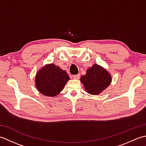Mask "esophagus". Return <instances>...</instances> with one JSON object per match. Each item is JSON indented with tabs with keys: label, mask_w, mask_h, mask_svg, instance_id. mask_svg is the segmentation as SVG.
<instances>
[{
	"label": "esophagus",
	"mask_w": 146,
	"mask_h": 146,
	"mask_svg": "<svg viewBox=\"0 0 146 146\" xmlns=\"http://www.w3.org/2000/svg\"><path fill=\"white\" fill-rule=\"evenodd\" d=\"M80 75L78 74V75H73V78H75V79H79L80 78Z\"/></svg>",
	"instance_id": "34e87169"
}]
</instances>
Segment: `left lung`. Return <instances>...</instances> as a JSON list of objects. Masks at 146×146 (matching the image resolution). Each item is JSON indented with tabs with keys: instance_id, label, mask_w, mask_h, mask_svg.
Masks as SVG:
<instances>
[{
	"instance_id": "8db88e82",
	"label": "left lung",
	"mask_w": 146,
	"mask_h": 146,
	"mask_svg": "<svg viewBox=\"0 0 146 146\" xmlns=\"http://www.w3.org/2000/svg\"><path fill=\"white\" fill-rule=\"evenodd\" d=\"M80 81L88 94L97 95L110 85L111 77L105 68L95 64L86 70L85 75L81 76Z\"/></svg>"
}]
</instances>
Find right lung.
<instances>
[{"instance_id": "1", "label": "right lung", "mask_w": 146, "mask_h": 146, "mask_svg": "<svg viewBox=\"0 0 146 146\" xmlns=\"http://www.w3.org/2000/svg\"><path fill=\"white\" fill-rule=\"evenodd\" d=\"M70 80L66 71L54 64L42 67L36 74L35 83L38 90L45 96L54 97L63 90Z\"/></svg>"}]
</instances>
